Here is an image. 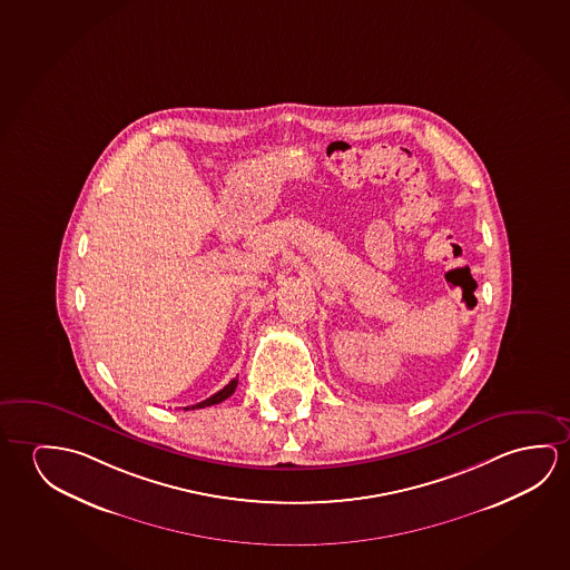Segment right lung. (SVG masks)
Masks as SVG:
<instances>
[{"label":"right lung","instance_id":"obj_1","mask_svg":"<svg viewBox=\"0 0 570 570\" xmlns=\"http://www.w3.org/2000/svg\"><path fill=\"white\" fill-rule=\"evenodd\" d=\"M237 385L238 379H233L227 386H223V389H220L219 393L213 394V396H209L207 401H202V403L193 404V406H185V411H195V409H205V406H210V404L223 403L225 399H228L230 394L235 393Z\"/></svg>","mask_w":570,"mask_h":570}]
</instances>
